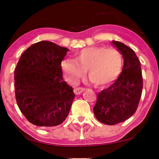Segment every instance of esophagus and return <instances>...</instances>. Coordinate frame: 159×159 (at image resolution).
I'll return each mask as SVG.
<instances>
[{
	"instance_id": "esophagus-1",
	"label": "esophagus",
	"mask_w": 159,
	"mask_h": 159,
	"mask_svg": "<svg viewBox=\"0 0 159 159\" xmlns=\"http://www.w3.org/2000/svg\"><path fill=\"white\" fill-rule=\"evenodd\" d=\"M84 90H85V89L83 88H76L74 89V92H75L76 95H80V94H81V93L83 92Z\"/></svg>"
}]
</instances>
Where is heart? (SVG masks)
<instances>
[{
  "mask_svg": "<svg viewBox=\"0 0 159 159\" xmlns=\"http://www.w3.org/2000/svg\"><path fill=\"white\" fill-rule=\"evenodd\" d=\"M75 56L76 59L66 58L61 62L65 77L71 84L77 83L88 69L89 77L95 84L106 85L114 81L122 69V55L116 48H86Z\"/></svg>",
  "mask_w": 159,
  "mask_h": 159,
  "instance_id": "heart-1",
  "label": "heart"
}]
</instances>
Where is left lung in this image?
<instances>
[{"label": "left lung", "instance_id": "obj_1", "mask_svg": "<svg viewBox=\"0 0 159 159\" xmlns=\"http://www.w3.org/2000/svg\"><path fill=\"white\" fill-rule=\"evenodd\" d=\"M112 45L123 56V69L111 85L98 93L93 108L98 120L108 125L125 121L134 114L143 90L141 64L134 51L118 41L112 40Z\"/></svg>", "mask_w": 159, "mask_h": 159}]
</instances>
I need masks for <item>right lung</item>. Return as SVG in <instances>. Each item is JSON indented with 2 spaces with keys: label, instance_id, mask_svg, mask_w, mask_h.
Instances as JSON below:
<instances>
[{
  "label": "right lung",
  "instance_id": "obj_1",
  "mask_svg": "<svg viewBox=\"0 0 159 159\" xmlns=\"http://www.w3.org/2000/svg\"><path fill=\"white\" fill-rule=\"evenodd\" d=\"M68 48L50 41L28 48L14 71L15 95L26 119L39 127H53L68 116L75 95L63 80L61 61Z\"/></svg>",
  "mask_w": 159,
  "mask_h": 159
}]
</instances>
